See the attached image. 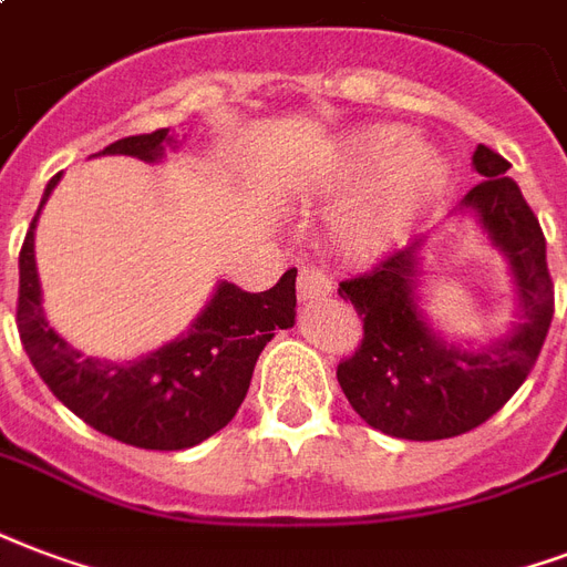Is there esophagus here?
Segmentation results:
<instances>
[{"label": "esophagus", "mask_w": 567, "mask_h": 567, "mask_svg": "<svg viewBox=\"0 0 567 567\" xmlns=\"http://www.w3.org/2000/svg\"><path fill=\"white\" fill-rule=\"evenodd\" d=\"M331 296V278L322 268H301L299 271V299L317 301Z\"/></svg>", "instance_id": "1"}]
</instances>
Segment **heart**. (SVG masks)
I'll return each mask as SVG.
<instances>
[{"instance_id":"heart-1","label":"heart","mask_w":567,"mask_h":567,"mask_svg":"<svg viewBox=\"0 0 567 567\" xmlns=\"http://www.w3.org/2000/svg\"><path fill=\"white\" fill-rule=\"evenodd\" d=\"M398 127H370L352 140L340 161V176L347 182L373 176L368 190L340 218V236L352 250H380L419 218L445 185V161L421 140L400 146Z\"/></svg>"}]
</instances>
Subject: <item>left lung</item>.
<instances>
[{
	"instance_id": "left-lung-1",
	"label": "left lung",
	"mask_w": 567,
	"mask_h": 567,
	"mask_svg": "<svg viewBox=\"0 0 567 567\" xmlns=\"http://www.w3.org/2000/svg\"><path fill=\"white\" fill-rule=\"evenodd\" d=\"M472 167L484 182L461 208L478 218L493 248L508 259L520 310L499 340L461 349L430 329L415 292L424 238L338 289L364 319L361 347L338 364L340 389L370 427L398 440H451L484 424L526 382L550 329L553 280L542 224L499 152L478 146Z\"/></svg>"
}]
</instances>
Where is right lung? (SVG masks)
Segmentation results:
<instances>
[{
  "label": "right lung",
  "mask_w": 567,
  "mask_h": 567,
  "mask_svg": "<svg viewBox=\"0 0 567 567\" xmlns=\"http://www.w3.org/2000/svg\"><path fill=\"white\" fill-rule=\"evenodd\" d=\"M173 146L169 127L110 143L97 155L161 161ZM62 176V173H59ZM50 178L41 206L59 185ZM38 206V215H41ZM20 248L17 331L38 377L76 419L97 433L148 451H182L227 427L250 389L254 364L278 329L296 322V268L266 292L220 280L215 296L182 338L134 361H104L59 338L41 308L35 224Z\"/></svg>",
  "instance_id": "obj_1"
}]
</instances>
